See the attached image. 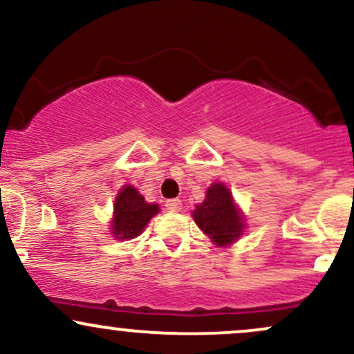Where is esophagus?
<instances>
[{
  "label": "esophagus",
  "mask_w": 354,
  "mask_h": 354,
  "mask_svg": "<svg viewBox=\"0 0 354 354\" xmlns=\"http://www.w3.org/2000/svg\"><path fill=\"white\" fill-rule=\"evenodd\" d=\"M165 207H166V209H168V212H181V208H183V203H181V200L174 198V200L166 201Z\"/></svg>",
  "instance_id": "obj_1"
}]
</instances>
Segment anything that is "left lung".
I'll use <instances>...</instances> for the list:
<instances>
[{
	"label": "left lung",
	"instance_id": "left-lung-1",
	"mask_svg": "<svg viewBox=\"0 0 354 354\" xmlns=\"http://www.w3.org/2000/svg\"><path fill=\"white\" fill-rule=\"evenodd\" d=\"M200 230L216 247H228L236 242L245 230V215L235 203L230 188L221 181L208 186L207 195L192 212Z\"/></svg>",
	"mask_w": 354,
	"mask_h": 354
}]
</instances>
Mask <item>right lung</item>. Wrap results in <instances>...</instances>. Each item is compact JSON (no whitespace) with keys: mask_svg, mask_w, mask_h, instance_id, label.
Segmentation results:
<instances>
[{"mask_svg":"<svg viewBox=\"0 0 354 354\" xmlns=\"http://www.w3.org/2000/svg\"><path fill=\"white\" fill-rule=\"evenodd\" d=\"M159 213V205L147 203L133 185H124L115 195L111 234L115 240H131L145 232L149 220Z\"/></svg>","mask_w":354,"mask_h":354,"instance_id":"add662e5","label":"right lung"}]
</instances>
